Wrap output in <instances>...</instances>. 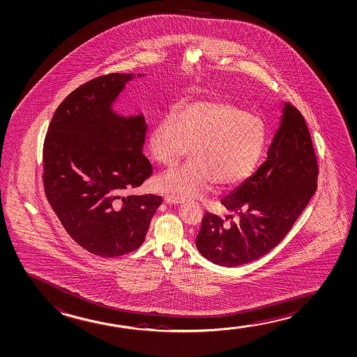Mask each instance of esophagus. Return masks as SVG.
Listing matches in <instances>:
<instances>
[{
    "mask_svg": "<svg viewBox=\"0 0 357 357\" xmlns=\"http://www.w3.org/2000/svg\"><path fill=\"white\" fill-rule=\"evenodd\" d=\"M166 203H174V204H180V203L185 202V198L178 197V196H174V195H166Z\"/></svg>",
    "mask_w": 357,
    "mask_h": 357,
    "instance_id": "1",
    "label": "esophagus"
}]
</instances>
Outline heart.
Instances as JSON below:
<instances>
[{"label": "heart", "mask_w": 357, "mask_h": 357, "mask_svg": "<svg viewBox=\"0 0 357 357\" xmlns=\"http://www.w3.org/2000/svg\"><path fill=\"white\" fill-rule=\"evenodd\" d=\"M266 123L227 98L178 105L155 123L150 149L161 165H177L191 149V161L169 171L159 186L183 197H201L214 183L231 188L255 170L266 144Z\"/></svg>", "instance_id": "b5f03b06"}]
</instances>
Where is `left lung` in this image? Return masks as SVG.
<instances>
[{
  "label": "left lung",
  "instance_id": "8db88e82",
  "mask_svg": "<svg viewBox=\"0 0 357 357\" xmlns=\"http://www.w3.org/2000/svg\"><path fill=\"white\" fill-rule=\"evenodd\" d=\"M318 171L303 116L284 103L266 161L220 201L233 213L229 215L231 222L204 214L196 239L198 251L225 267L240 266L267 254L282 241L313 197ZM234 215L236 221L232 220Z\"/></svg>",
  "mask_w": 357,
  "mask_h": 357
}]
</instances>
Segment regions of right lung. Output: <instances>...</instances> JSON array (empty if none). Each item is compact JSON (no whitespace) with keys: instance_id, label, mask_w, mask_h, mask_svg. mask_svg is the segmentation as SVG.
<instances>
[{"instance_id":"obj_1","label":"right lung","mask_w":357,"mask_h":357,"mask_svg":"<svg viewBox=\"0 0 357 357\" xmlns=\"http://www.w3.org/2000/svg\"><path fill=\"white\" fill-rule=\"evenodd\" d=\"M133 77L113 73L77 87L56 108L44 140L45 196L68 234L102 257L138 249L162 202L155 195L124 196L153 174L143 154V114L112 109Z\"/></svg>"}]
</instances>
